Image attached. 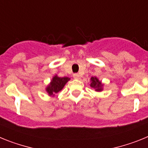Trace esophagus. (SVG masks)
<instances>
[{
    "label": "esophagus",
    "instance_id": "obj_1",
    "mask_svg": "<svg viewBox=\"0 0 148 148\" xmlns=\"http://www.w3.org/2000/svg\"><path fill=\"white\" fill-rule=\"evenodd\" d=\"M73 76L75 79H78V78H79V75H78V73H74Z\"/></svg>",
    "mask_w": 148,
    "mask_h": 148
}]
</instances>
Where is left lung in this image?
<instances>
[{
	"label": "left lung",
	"instance_id": "1",
	"mask_svg": "<svg viewBox=\"0 0 148 148\" xmlns=\"http://www.w3.org/2000/svg\"><path fill=\"white\" fill-rule=\"evenodd\" d=\"M90 86L92 87V88L95 89L96 91H101L102 90V84L101 83V82H99V79H98L96 77H92L91 78V84H90Z\"/></svg>",
	"mask_w": 148,
	"mask_h": 148
}]
</instances>
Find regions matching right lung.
Here are the masks:
<instances>
[{
  "label": "right lung",
  "instance_id": "1",
  "mask_svg": "<svg viewBox=\"0 0 148 148\" xmlns=\"http://www.w3.org/2000/svg\"><path fill=\"white\" fill-rule=\"evenodd\" d=\"M70 80V78L68 77H58L57 75L53 77V80L51 82L50 84L47 87V91L49 95H53V93H58L59 91L62 90L64 87L66 82Z\"/></svg>",
  "mask_w": 148,
  "mask_h": 148
}]
</instances>
